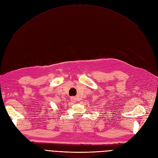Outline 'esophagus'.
<instances>
[{"mask_svg": "<svg viewBox=\"0 0 158 158\" xmlns=\"http://www.w3.org/2000/svg\"><path fill=\"white\" fill-rule=\"evenodd\" d=\"M70 99H71V101H72V102H74L76 101V98H75V97H72Z\"/></svg>", "mask_w": 158, "mask_h": 158, "instance_id": "esophagus-1", "label": "esophagus"}]
</instances>
